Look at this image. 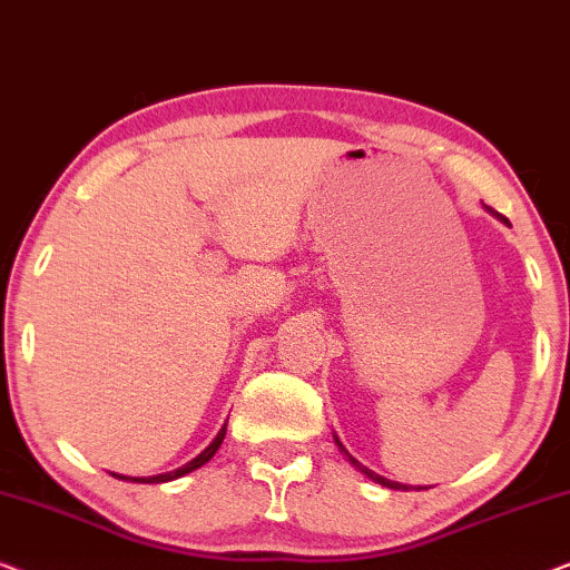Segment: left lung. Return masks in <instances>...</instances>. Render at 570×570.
Masks as SVG:
<instances>
[{
  "label": "left lung",
  "mask_w": 570,
  "mask_h": 570,
  "mask_svg": "<svg viewBox=\"0 0 570 570\" xmlns=\"http://www.w3.org/2000/svg\"><path fill=\"white\" fill-rule=\"evenodd\" d=\"M490 213H493V215H498V213H495V209H490ZM498 217H501V220H505V217H503V215H498ZM334 441H337V446H340L342 451H345V456L350 459V462H353V464L357 466V470H361L363 474H368V478H371V480H376V482H381V485H386V488H394V490H407V485H400V482H394V480H386V478H381V474H376V472H373V470H368V466H363L361 462H357V459H355L353 454H350V451H347L345 446H342V443H340V439H334Z\"/></svg>",
  "instance_id": "obj_1"
}]
</instances>
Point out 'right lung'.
Masks as SVG:
<instances>
[{"label":"right lung","mask_w":570,"mask_h":570,"mask_svg":"<svg viewBox=\"0 0 570 570\" xmlns=\"http://www.w3.org/2000/svg\"><path fill=\"white\" fill-rule=\"evenodd\" d=\"M225 428H228V423H225L223 428H220V433L215 435V441L209 443V446L202 451V454L197 456V459H191L189 464H184V466H178V470H174V472H166V474H155V478H135V482H168V480H176V478H181V474H189V472H194V470H199L202 464H207L209 459L215 456V451L220 449V443H223V439H225ZM116 478L119 480H127V478H121V474H116Z\"/></svg>","instance_id":"obj_1"}]
</instances>
